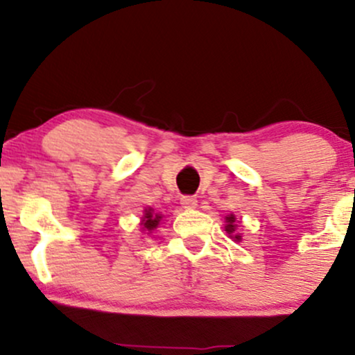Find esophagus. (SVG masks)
<instances>
[{
  "mask_svg": "<svg viewBox=\"0 0 355 355\" xmlns=\"http://www.w3.org/2000/svg\"><path fill=\"white\" fill-rule=\"evenodd\" d=\"M180 203L183 209H195L197 207V198L191 197V195H183L180 198Z\"/></svg>",
  "mask_w": 355,
  "mask_h": 355,
  "instance_id": "esophagus-1",
  "label": "esophagus"
}]
</instances>
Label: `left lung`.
<instances>
[{
  "label": "left lung",
  "mask_w": 355,
  "mask_h": 355,
  "mask_svg": "<svg viewBox=\"0 0 355 355\" xmlns=\"http://www.w3.org/2000/svg\"><path fill=\"white\" fill-rule=\"evenodd\" d=\"M227 234H232V232H235V217L234 215H230V217H227V227H225ZM235 240H240V235H235L234 237Z\"/></svg>",
  "instance_id": "left-lung-1"
}]
</instances>
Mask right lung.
<instances>
[{"label":"right lung","mask_w":355,"mask_h":355,"mask_svg":"<svg viewBox=\"0 0 355 355\" xmlns=\"http://www.w3.org/2000/svg\"><path fill=\"white\" fill-rule=\"evenodd\" d=\"M160 218H162L160 215L153 214L152 209H148V210H145V217H144V222H141V225H144V229L152 232L153 229H157Z\"/></svg>","instance_id":"obj_1"}]
</instances>
